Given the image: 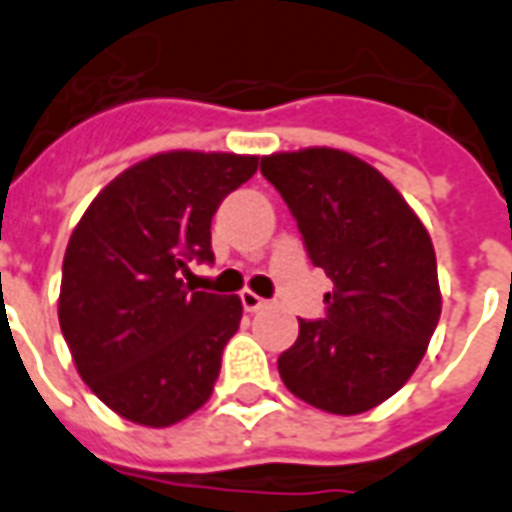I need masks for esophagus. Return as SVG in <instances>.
<instances>
[{"label":"esophagus","mask_w":512,"mask_h":512,"mask_svg":"<svg viewBox=\"0 0 512 512\" xmlns=\"http://www.w3.org/2000/svg\"><path fill=\"white\" fill-rule=\"evenodd\" d=\"M241 304H244L246 312H257V309L266 306V298H260V295L252 293V290H244V293H241Z\"/></svg>","instance_id":"obj_1"}]
</instances>
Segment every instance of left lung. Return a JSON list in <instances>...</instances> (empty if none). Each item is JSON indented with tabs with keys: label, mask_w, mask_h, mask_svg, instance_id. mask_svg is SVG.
Segmentation results:
<instances>
[{
	"label": "left lung",
	"mask_w": 512,
	"mask_h": 512,
	"mask_svg": "<svg viewBox=\"0 0 512 512\" xmlns=\"http://www.w3.org/2000/svg\"><path fill=\"white\" fill-rule=\"evenodd\" d=\"M260 170L333 282L323 320H298L279 377L317 410L361 415L410 380L439 323L429 230L380 170L347 151H279Z\"/></svg>",
	"instance_id": "left-lung-1"
}]
</instances>
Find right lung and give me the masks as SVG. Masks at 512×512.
<instances>
[{
  "mask_svg": "<svg viewBox=\"0 0 512 512\" xmlns=\"http://www.w3.org/2000/svg\"><path fill=\"white\" fill-rule=\"evenodd\" d=\"M252 154L162 151L102 189L62 266L59 325L97 399L165 429L208 401L241 323L238 295L195 293L189 260H214L211 217L255 176Z\"/></svg>",
  "mask_w": 512,
  "mask_h": 512,
  "instance_id": "add662e5",
  "label": "right lung"
}]
</instances>
